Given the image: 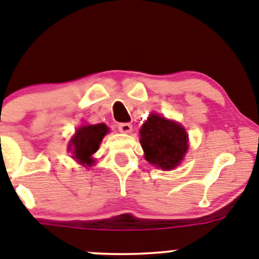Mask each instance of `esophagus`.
Wrapping results in <instances>:
<instances>
[{"label": "esophagus", "mask_w": 259, "mask_h": 259, "mask_svg": "<svg viewBox=\"0 0 259 259\" xmlns=\"http://www.w3.org/2000/svg\"><path fill=\"white\" fill-rule=\"evenodd\" d=\"M117 127L121 133H130L133 129L132 124H129V122H121L117 125Z\"/></svg>", "instance_id": "34e87169"}]
</instances>
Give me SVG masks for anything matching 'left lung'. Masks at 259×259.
I'll return each mask as SVG.
<instances>
[{
	"label": "left lung",
	"instance_id": "obj_1",
	"mask_svg": "<svg viewBox=\"0 0 259 259\" xmlns=\"http://www.w3.org/2000/svg\"><path fill=\"white\" fill-rule=\"evenodd\" d=\"M139 133L146 160L161 169L178 166L187 152V133L174 121L151 113Z\"/></svg>",
	"mask_w": 259,
	"mask_h": 259
}]
</instances>
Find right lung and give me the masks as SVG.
Wrapping results in <instances>:
<instances>
[{
  "instance_id": "add662e5",
  "label": "right lung",
  "mask_w": 259,
  "mask_h": 259,
  "mask_svg": "<svg viewBox=\"0 0 259 259\" xmlns=\"http://www.w3.org/2000/svg\"><path fill=\"white\" fill-rule=\"evenodd\" d=\"M107 133L108 127L104 124L81 126L80 129H77L69 143V150L73 153L72 157L76 158L80 164L92 166V164H94L92 155L97 152L102 139Z\"/></svg>"
}]
</instances>
